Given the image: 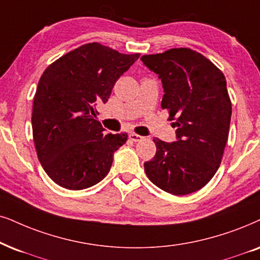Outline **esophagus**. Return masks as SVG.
Here are the masks:
<instances>
[{"label":"esophagus","mask_w":260,"mask_h":260,"mask_svg":"<svg viewBox=\"0 0 260 260\" xmlns=\"http://www.w3.org/2000/svg\"><path fill=\"white\" fill-rule=\"evenodd\" d=\"M129 139L131 140H133V141H140V140H143L144 139V137H141V136H139V134H136V133H131L129 134Z\"/></svg>","instance_id":"34e87169"}]
</instances>
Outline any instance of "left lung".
<instances>
[{
	"label": "left lung",
	"mask_w": 260,
	"mask_h": 260,
	"mask_svg": "<svg viewBox=\"0 0 260 260\" xmlns=\"http://www.w3.org/2000/svg\"><path fill=\"white\" fill-rule=\"evenodd\" d=\"M143 63L158 75L160 107L176 117V140L153 139L157 151L144 163L150 181L174 196L196 192L217 172L228 139L232 103L221 71L187 48L144 55Z\"/></svg>",
	"instance_id": "8db88e82"
}]
</instances>
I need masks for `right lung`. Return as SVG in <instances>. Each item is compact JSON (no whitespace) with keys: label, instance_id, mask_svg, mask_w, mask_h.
Instances as JSON below:
<instances>
[{"label":"right lung","instance_id":"1","mask_svg":"<svg viewBox=\"0 0 260 260\" xmlns=\"http://www.w3.org/2000/svg\"><path fill=\"white\" fill-rule=\"evenodd\" d=\"M88 43L51 63L39 79L34 100L32 131L37 156L58 186L85 189L109 173L115 151L127 133H104L96 120L124 72L139 58Z\"/></svg>","mask_w":260,"mask_h":260}]
</instances>
